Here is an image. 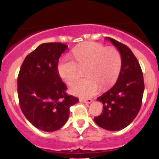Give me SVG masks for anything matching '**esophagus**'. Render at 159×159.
Masks as SVG:
<instances>
[{"label":"esophagus","mask_w":159,"mask_h":159,"mask_svg":"<svg viewBox=\"0 0 159 159\" xmlns=\"http://www.w3.org/2000/svg\"><path fill=\"white\" fill-rule=\"evenodd\" d=\"M81 101L83 102H84V103L90 104L93 101V100L92 98H88V99H81Z\"/></svg>","instance_id":"34e87169"}]
</instances>
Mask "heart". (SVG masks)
<instances>
[{
    "mask_svg": "<svg viewBox=\"0 0 159 159\" xmlns=\"http://www.w3.org/2000/svg\"><path fill=\"white\" fill-rule=\"evenodd\" d=\"M76 63L69 56L61 57L57 70L66 84H71L84 68L87 78L77 80L70 87L75 96L89 98L97 93L98 87L105 89L116 81L122 66V56L118 49L107 48L102 43L89 42L75 47L72 51Z\"/></svg>",
    "mask_w": 159,
    "mask_h": 159,
    "instance_id": "heart-1",
    "label": "heart"
}]
</instances>
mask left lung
<instances>
[{
  "instance_id": "8db88e82",
  "label": "left lung",
  "mask_w": 159,
  "mask_h": 159,
  "mask_svg": "<svg viewBox=\"0 0 159 159\" xmlns=\"http://www.w3.org/2000/svg\"><path fill=\"white\" fill-rule=\"evenodd\" d=\"M105 39L119 50L122 66L116 84L97 98L103 104V111L94 120L102 129L117 131L128 126L139 112L144 91L143 76L139 62L129 47L112 38Z\"/></svg>"
}]
</instances>
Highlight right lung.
Here are the masks:
<instances>
[{
  "label": "right lung",
  "mask_w": 159,
  "mask_h": 159,
  "mask_svg": "<svg viewBox=\"0 0 159 159\" xmlns=\"http://www.w3.org/2000/svg\"><path fill=\"white\" fill-rule=\"evenodd\" d=\"M67 47L61 43L39 45L25 57L18 76L21 110L30 123L45 132L63 127L69 107L78 102L66 93V86L57 70L58 60Z\"/></svg>",
  "instance_id": "obj_1"
}]
</instances>
